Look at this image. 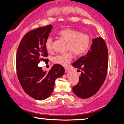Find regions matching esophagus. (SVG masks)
<instances>
[{
  "label": "esophagus",
  "mask_w": 124,
  "mask_h": 124,
  "mask_svg": "<svg viewBox=\"0 0 124 124\" xmlns=\"http://www.w3.org/2000/svg\"><path fill=\"white\" fill-rule=\"evenodd\" d=\"M65 73H68L70 72V70L69 69H67V68H65Z\"/></svg>",
  "instance_id": "obj_1"
}]
</instances>
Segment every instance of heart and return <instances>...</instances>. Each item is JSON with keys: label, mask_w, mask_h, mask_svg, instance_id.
<instances>
[{"label": "heart", "mask_w": 124, "mask_h": 124, "mask_svg": "<svg viewBox=\"0 0 124 124\" xmlns=\"http://www.w3.org/2000/svg\"><path fill=\"white\" fill-rule=\"evenodd\" d=\"M58 35L68 42L67 49L72 51L76 56H79L85 54L91 45V38L90 35L83 33L79 30L65 29L60 30L58 33ZM45 46L48 52L52 50L53 39L52 38L49 37L46 39ZM72 52H70L65 54L57 55L53 57V62L54 63L67 66L72 59L74 56Z\"/></svg>", "instance_id": "heart-1"}]
</instances>
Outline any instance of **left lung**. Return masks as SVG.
Listing matches in <instances>:
<instances>
[{
	"label": "left lung",
	"mask_w": 124,
	"mask_h": 124,
	"mask_svg": "<svg viewBox=\"0 0 124 124\" xmlns=\"http://www.w3.org/2000/svg\"><path fill=\"white\" fill-rule=\"evenodd\" d=\"M91 48L85 56L72 64L80 70L79 81L72 90L81 98H88L95 94L106 79L108 67V50L101 37L93 39Z\"/></svg>",
	"instance_id": "left-lung-1"
}]
</instances>
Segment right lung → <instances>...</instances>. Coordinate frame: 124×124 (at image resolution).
Segmentation results:
<instances>
[{
	"mask_svg": "<svg viewBox=\"0 0 124 124\" xmlns=\"http://www.w3.org/2000/svg\"><path fill=\"white\" fill-rule=\"evenodd\" d=\"M52 29L51 25L40 27L27 33L16 52V68L18 78L25 92L37 100L48 98L54 89L55 80L64 73V68L54 64L48 72L38 64L49 60L45 42Z\"/></svg>",
	"mask_w": 124,
	"mask_h": 124,
	"instance_id": "obj_1",
	"label": "right lung"
}]
</instances>
